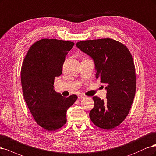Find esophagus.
Wrapping results in <instances>:
<instances>
[{
	"label": "esophagus",
	"instance_id": "1",
	"mask_svg": "<svg viewBox=\"0 0 156 156\" xmlns=\"http://www.w3.org/2000/svg\"><path fill=\"white\" fill-rule=\"evenodd\" d=\"M78 98H80V99H82V98H83L85 97V95H84V94H80L78 95Z\"/></svg>",
	"mask_w": 156,
	"mask_h": 156
}]
</instances>
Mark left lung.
Listing matches in <instances>:
<instances>
[{"instance_id": "left-lung-1", "label": "left lung", "mask_w": 156, "mask_h": 156, "mask_svg": "<svg viewBox=\"0 0 156 156\" xmlns=\"http://www.w3.org/2000/svg\"><path fill=\"white\" fill-rule=\"evenodd\" d=\"M76 46L93 59L96 78L106 85V98L93 97L90 119L101 129L117 127L128 115L136 89L131 53L124 44L110 38L79 41Z\"/></svg>"}]
</instances>
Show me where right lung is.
I'll list each match as a JSON object with an SVG mask.
<instances>
[{
    "mask_svg": "<svg viewBox=\"0 0 156 156\" xmlns=\"http://www.w3.org/2000/svg\"><path fill=\"white\" fill-rule=\"evenodd\" d=\"M74 43L43 39L28 50L21 67L23 96L36 122L48 131H55L67 122V110L78 97H63L54 89V78L62 73L65 56Z\"/></svg>",
    "mask_w": 156,
    "mask_h": 156,
    "instance_id": "1",
    "label": "right lung"
}]
</instances>
